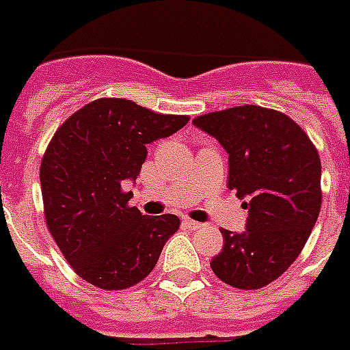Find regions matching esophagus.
Segmentation results:
<instances>
[{"label": "esophagus", "instance_id": "obj_1", "mask_svg": "<svg viewBox=\"0 0 350 350\" xmlns=\"http://www.w3.org/2000/svg\"><path fill=\"white\" fill-rule=\"evenodd\" d=\"M183 226L187 230H201V228H204V224L198 223V221L187 219V217H185V219H183Z\"/></svg>", "mask_w": 350, "mask_h": 350}]
</instances>
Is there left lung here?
Wrapping results in <instances>:
<instances>
[{
  "mask_svg": "<svg viewBox=\"0 0 350 350\" xmlns=\"http://www.w3.org/2000/svg\"><path fill=\"white\" fill-rule=\"evenodd\" d=\"M192 122L226 149L228 189L244 198L248 208L246 232L219 228L223 250L210 268L232 288H264L297 260L320 214L322 163L317 147L293 118L254 104Z\"/></svg>",
  "mask_w": 350,
  "mask_h": 350,
  "instance_id": "left-lung-1",
  "label": "left lung"
}]
</instances>
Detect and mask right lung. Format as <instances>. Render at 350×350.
Listing matches in <instances>:
<instances>
[{
	"instance_id": "1",
	"label": "right lung",
	"mask_w": 350,
	"mask_h": 350,
	"mask_svg": "<svg viewBox=\"0 0 350 350\" xmlns=\"http://www.w3.org/2000/svg\"><path fill=\"white\" fill-rule=\"evenodd\" d=\"M189 122L126 98H98L62 122L41 160L44 221L73 271L95 288L120 291L154 269L178 215H142L124 181L136 180L147 144Z\"/></svg>"
}]
</instances>
